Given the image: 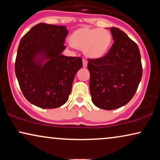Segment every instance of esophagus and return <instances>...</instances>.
Returning <instances> with one entry per match:
<instances>
[{"label": "esophagus", "mask_w": 160, "mask_h": 160, "mask_svg": "<svg viewBox=\"0 0 160 160\" xmlns=\"http://www.w3.org/2000/svg\"><path fill=\"white\" fill-rule=\"evenodd\" d=\"M82 62H83V67L86 68L87 66V63H88V62H87V60H86V59H83Z\"/></svg>", "instance_id": "34e87169"}]
</instances>
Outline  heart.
<instances>
[{"label": "heart", "mask_w": 160, "mask_h": 160, "mask_svg": "<svg viewBox=\"0 0 160 160\" xmlns=\"http://www.w3.org/2000/svg\"><path fill=\"white\" fill-rule=\"evenodd\" d=\"M70 40L73 47L84 50L87 57L98 59L108 53L112 43V36L103 28L82 27L72 32Z\"/></svg>", "instance_id": "obj_1"}]
</instances>
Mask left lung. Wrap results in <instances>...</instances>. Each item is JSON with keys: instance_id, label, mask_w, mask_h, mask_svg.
I'll use <instances>...</instances> for the list:
<instances>
[{"instance_id": "obj_1", "label": "left lung", "mask_w": 160, "mask_h": 160, "mask_svg": "<svg viewBox=\"0 0 160 160\" xmlns=\"http://www.w3.org/2000/svg\"><path fill=\"white\" fill-rule=\"evenodd\" d=\"M110 30L114 41L112 47L104 57L89 59L87 64L92 101L104 110H113L128 103L134 96L143 73L138 45L119 28Z\"/></svg>"}]
</instances>
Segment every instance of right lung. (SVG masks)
Returning a JSON list of instances; mask_svg holds the SVG:
<instances>
[{"instance_id": "obj_1", "label": "right lung", "mask_w": 160, "mask_h": 160, "mask_svg": "<svg viewBox=\"0 0 160 160\" xmlns=\"http://www.w3.org/2000/svg\"><path fill=\"white\" fill-rule=\"evenodd\" d=\"M65 26L39 23L22 38L17 49L15 73L24 96L41 108H56L68 100L81 58L66 57Z\"/></svg>"}]
</instances>
